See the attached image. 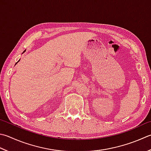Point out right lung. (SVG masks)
Returning a JSON list of instances; mask_svg holds the SVG:
<instances>
[{
  "mask_svg": "<svg viewBox=\"0 0 151 151\" xmlns=\"http://www.w3.org/2000/svg\"><path fill=\"white\" fill-rule=\"evenodd\" d=\"M25 51H26V50H24V51H23V53H22V54H23V53H24V52H25ZM18 61H17V63H16V64H17V63H18Z\"/></svg>",
  "mask_w": 151,
  "mask_h": 151,
  "instance_id": "obj_1",
  "label": "right lung"
}]
</instances>
